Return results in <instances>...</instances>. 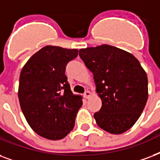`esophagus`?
<instances>
[{
    "label": "esophagus",
    "instance_id": "34e87169",
    "mask_svg": "<svg viewBox=\"0 0 160 160\" xmlns=\"http://www.w3.org/2000/svg\"><path fill=\"white\" fill-rule=\"evenodd\" d=\"M91 93L88 91H86L85 93H84V96H85V98H86V99H88L89 97L91 96Z\"/></svg>",
    "mask_w": 160,
    "mask_h": 160
}]
</instances>
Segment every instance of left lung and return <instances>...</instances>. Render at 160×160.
<instances>
[{
    "label": "left lung",
    "mask_w": 160,
    "mask_h": 160,
    "mask_svg": "<svg viewBox=\"0 0 160 160\" xmlns=\"http://www.w3.org/2000/svg\"><path fill=\"white\" fill-rule=\"evenodd\" d=\"M79 55L94 75L102 106L94 114L97 125L112 134L128 131L148 100V77L132 53L111 45L81 48Z\"/></svg>",
    "instance_id": "obj_1"
}]
</instances>
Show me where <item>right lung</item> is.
I'll return each instance as SVG.
<instances>
[{
  "label": "right lung",
  "instance_id": "right-lung-1",
  "mask_svg": "<svg viewBox=\"0 0 160 160\" xmlns=\"http://www.w3.org/2000/svg\"><path fill=\"white\" fill-rule=\"evenodd\" d=\"M76 48L48 45L29 58L20 74L18 98L28 123L41 137L59 140L75 126L82 97L74 95L65 75Z\"/></svg>",
  "mask_w": 160,
  "mask_h": 160
}]
</instances>
